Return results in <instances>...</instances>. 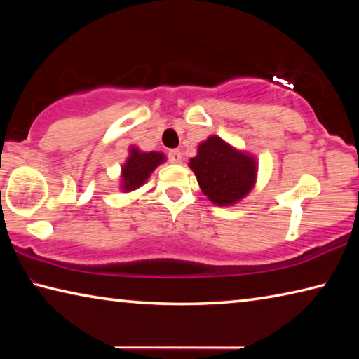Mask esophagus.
<instances>
[{
	"label": "esophagus",
	"instance_id": "34e87169",
	"mask_svg": "<svg viewBox=\"0 0 359 359\" xmlns=\"http://www.w3.org/2000/svg\"><path fill=\"white\" fill-rule=\"evenodd\" d=\"M169 161L171 163H175V165H177V163H182V154L179 150H171L169 151Z\"/></svg>",
	"mask_w": 359,
	"mask_h": 359
}]
</instances>
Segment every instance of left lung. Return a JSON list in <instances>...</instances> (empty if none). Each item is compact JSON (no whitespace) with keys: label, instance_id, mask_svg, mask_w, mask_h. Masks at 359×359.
Instances as JSON below:
<instances>
[{"label":"left lung","instance_id":"8db88e82","mask_svg":"<svg viewBox=\"0 0 359 359\" xmlns=\"http://www.w3.org/2000/svg\"><path fill=\"white\" fill-rule=\"evenodd\" d=\"M188 166L204 196L220 208L238 204L257 184V156L215 135L198 145V154L190 158Z\"/></svg>","mask_w":359,"mask_h":359}]
</instances>
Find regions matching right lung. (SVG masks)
<instances>
[{"label":"right lung","instance_id":"1","mask_svg":"<svg viewBox=\"0 0 359 359\" xmlns=\"http://www.w3.org/2000/svg\"><path fill=\"white\" fill-rule=\"evenodd\" d=\"M166 161L163 151H142L136 145H130L128 156L120 172V190L130 193L142 187L150 179L151 172Z\"/></svg>","mask_w":359,"mask_h":359}]
</instances>
